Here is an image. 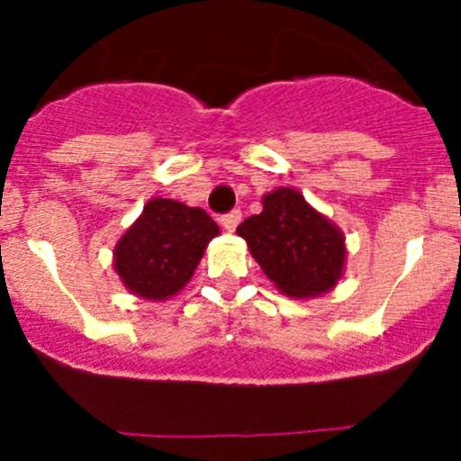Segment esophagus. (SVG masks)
I'll return each mask as SVG.
<instances>
[{"instance_id": "esophagus-1", "label": "esophagus", "mask_w": 461, "mask_h": 461, "mask_svg": "<svg viewBox=\"0 0 461 461\" xmlns=\"http://www.w3.org/2000/svg\"><path fill=\"white\" fill-rule=\"evenodd\" d=\"M240 219H242V212L230 210V212H226V214H221V217H219V221H221V226L226 228V230H235L240 223Z\"/></svg>"}]
</instances>
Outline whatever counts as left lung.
Instances as JSON below:
<instances>
[{"label":"left lung","instance_id":"obj_1","mask_svg":"<svg viewBox=\"0 0 461 461\" xmlns=\"http://www.w3.org/2000/svg\"><path fill=\"white\" fill-rule=\"evenodd\" d=\"M238 233L267 279L288 297L321 295L344 270V235L295 189L267 194L263 212L244 219Z\"/></svg>","mask_w":461,"mask_h":461}]
</instances>
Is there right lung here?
Returning <instances> with one entry per match:
<instances>
[{
    "instance_id": "1",
    "label": "right lung",
    "mask_w": 461,
    "mask_h": 461,
    "mask_svg": "<svg viewBox=\"0 0 461 461\" xmlns=\"http://www.w3.org/2000/svg\"><path fill=\"white\" fill-rule=\"evenodd\" d=\"M214 235L219 226L205 210L154 198L115 247V270L136 295L164 300L191 279Z\"/></svg>"
}]
</instances>
